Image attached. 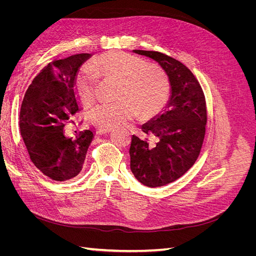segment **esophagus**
I'll return each instance as SVG.
<instances>
[{"label":"esophagus","instance_id":"esophagus-1","mask_svg":"<svg viewBox=\"0 0 256 256\" xmlns=\"http://www.w3.org/2000/svg\"><path fill=\"white\" fill-rule=\"evenodd\" d=\"M110 132H112V129H109V128H99V129H97L98 134H110Z\"/></svg>","mask_w":256,"mask_h":256}]
</instances>
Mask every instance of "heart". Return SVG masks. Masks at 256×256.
Returning a JSON list of instances; mask_svg holds the SVG:
<instances>
[{"label": "heart", "mask_w": 256, "mask_h": 256, "mask_svg": "<svg viewBox=\"0 0 256 256\" xmlns=\"http://www.w3.org/2000/svg\"><path fill=\"white\" fill-rule=\"evenodd\" d=\"M98 72L122 83L118 102H104L92 111L96 126L116 128L122 126L140 113L150 118L164 110L170 97L166 76L152 69L146 62L125 53H110L95 63ZM96 74L92 68H84L76 78V90L86 106L96 100Z\"/></svg>", "instance_id": "b5f03b06"}]
</instances>
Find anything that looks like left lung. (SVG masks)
Instances as JSON below:
<instances>
[{
    "mask_svg": "<svg viewBox=\"0 0 256 256\" xmlns=\"http://www.w3.org/2000/svg\"><path fill=\"white\" fill-rule=\"evenodd\" d=\"M164 68L171 96L161 115L142 126L144 138L132 136L130 168L136 180L154 188L175 182L196 164L202 148L207 109L198 79L180 60L158 51L134 50Z\"/></svg>",
    "mask_w": 256,
    "mask_h": 256,
    "instance_id": "obj_1",
    "label": "left lung"
}]
</instances>
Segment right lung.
I'll list each match as a JSON object with an SVG mask.
<instances>
[{"label": "right lung", "mask_w": 256, "mask_h": 256, "mask_svg": "<svg viewBox=\"0 0 256 256\" xmlns=\"http://www.w3.org/2000/svg\"><path fill=\"white\" fill-rule=\"evenodd\" d=\"M88 53L74 54L49 63L26 92L20 110V132L30 159L46 176L56 182L72 180L83 168L92 130L66 138L65 124L81 106L76 88L80 66Z\"/></svg>", "instance_id": "1"}]
</instances>
